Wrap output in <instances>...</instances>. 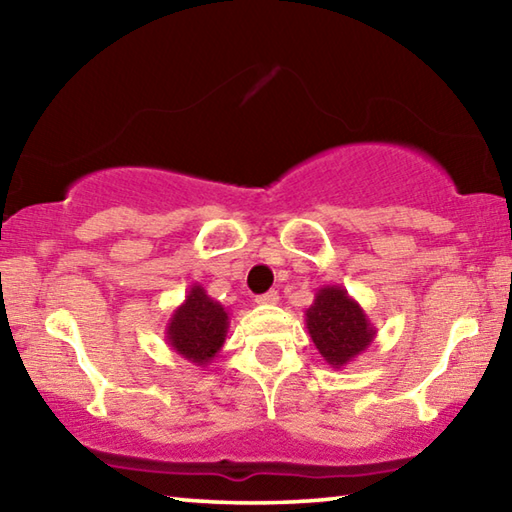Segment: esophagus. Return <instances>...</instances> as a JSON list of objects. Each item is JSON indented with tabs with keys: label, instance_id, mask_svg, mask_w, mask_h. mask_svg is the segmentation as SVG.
Segmentation results:
<instances>
[{
	"label": "esophagus",
	"instance_id": "1",
	"mask_svg": "<svg viewBox=\"0 0 512 512\" xmlns=\"http://www.w3.org/2000/svg\"><path fill=\"white\" fill-rule=\"evenodd\" d=\"M277 300H280V293L277 291H268V293H262V296L255 298L257 305H277Z\"/></svg>",
	"mask_w": 512,
	"mask_h": 512
}]
</instances>
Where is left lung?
Instances as JSON below:
<instances>
[{
  "mask_svg": "<svg viewBox=\"0 0 512 512\" xmlns=\"http://www.w3.org/2000/svg\"><path fill=\"white\" fill-rule=\"evenodd\" d=\"M305 325L320 357L336 370L366 352L377 336L366 311L339 284H323L316 291L314 305L305 311Z\"/></svg>",
  "mask_w": 512,
  "mask_h": 512,
  "instance_id": "obj_1",
  "label": "left lung"
}]
</instances>
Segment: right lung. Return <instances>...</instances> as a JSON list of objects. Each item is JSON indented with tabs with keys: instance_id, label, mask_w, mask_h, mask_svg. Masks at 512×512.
<instances>
[{
	"instance_id": "obj_1",
	"label": "right lung",
	"mask_w": 512,
	"mask_h": 512,
	"mask_svg": "<svg viewBox=\"0 0 512 512\" xmlns=\"http://www.w3.org/2000/svg\"><path fill=\"white\" fill-rule=\"evenodd\" d=\"M228 327V309L207 296V291L196 282L187 291L185 300L173 309L164 327V341L178 357L205 368L221 352Z\"/></svg>"
}]
</instances>
